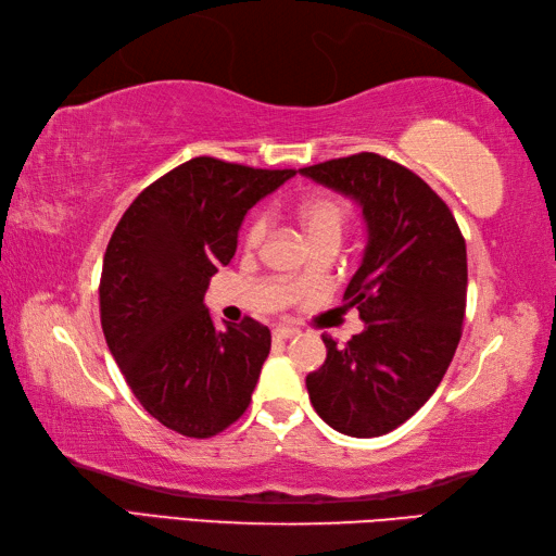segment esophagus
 Listing matches in <instances>:
<instances>
[{
	"mask_svg": "<svg viewBox=\"0 0 556 556\" xmlns=\"http://www.w3.org/2000/svg\"><path fill=\"white\" fill-rule=\"evenodd\" d=\"M299 334V330H293V328H275L271 330V337H275V340H291V337H296Z\"/></svg>",
	"mask_w": 556,
	"mask_h": 556,
	"instance_id": "1",
	"label": "esophagus"
}]
</instances>
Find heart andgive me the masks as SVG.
Masks as SVG:
<instances>
[{
    "label": "heart",
    "instance_id": "obj_1",
    "mask_svg": "<svg viewBox=\"0 0 556 556\" xmlns=\"http://www.w3.org/2000/svg\"><path fill=\"white\" fill-rule=\"evenodd\" d=\"M296 216L303 231H306L308 241L323 236H337L340 238L344 226L350 224V206L342 200L330 198V194H311V198H303L296 206ZM269 228V219L265 212L253 214V219L248 222L243 241L248 248H257L265 241ZM306 277V271H299V279Z\"/></svg>",
    "mask_w": 556,
    "mask_h": 556
}]
</instances>
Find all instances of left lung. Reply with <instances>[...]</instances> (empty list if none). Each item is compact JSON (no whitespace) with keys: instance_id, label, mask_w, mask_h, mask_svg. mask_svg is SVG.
Listing matches in <instances>:
<instances>
[{"instance_id":"1","label":"left lung","mask_w":556,"mask_h":556,"mask_svg":"<svg viewBox=\"0 0 556 556\" xmlns=\"http://www.w3.org/2000/svg\"><path fill=\"white\" fill-rule=\"evenodd\" d=\"M358 202L368 243L344 291L366 323L308 374L315 412L354 439L383 437L427 402L458 350L467 296L465 238L437 192L386 156L362 154L301 168Z\"/></svg>"}]
</instances>
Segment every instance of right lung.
Instances as JSON below:
<instances>
[{"label":"right lung","mask_w":556,"mask_h":556,"mask_svg":"<svg viewBox=\"0 0 556 556\" xmlns=\"http://www.w3.org/2000/svg\"><path fill=\"white\" fill-rule=\"evenodd\" d=\"M293 173L190 159L139 192L108 243V350L141 407L182 437H216L250 405L271 334L253 318L216 330L204 291L231 263L250 206Z\"/></svg>","instance_id":"right-lung-1"}]
</instances>
